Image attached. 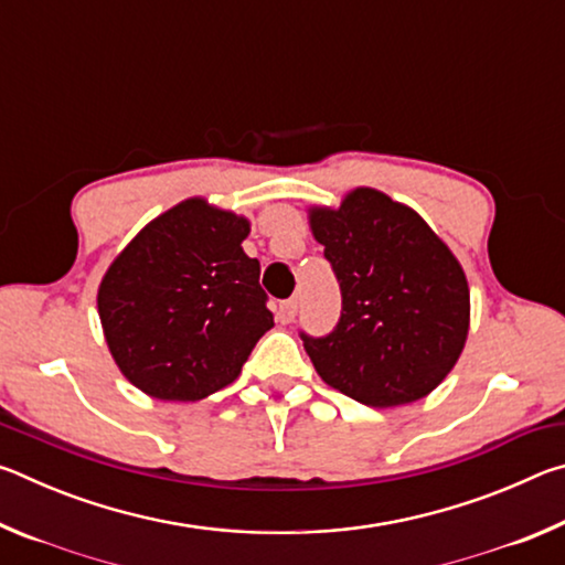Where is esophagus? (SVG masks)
Returning <instances> with one entry per match:
<instances>
[{
    "label": "esophagus",
    "mask_w": 565,
    "mask_h": 565,
    "mask_svg": "<svg viewBox=\"0 0 565 565\" xmlns=\"http://www.w3.org/2000/svg\"><path fill=\"white\" fill-rule=\"evenodd\" d=\"M296 311H299V303H296V299L279 301V306H276V319H279L281 323H291Z\"/></svg>",
    "instance_id": "esophagus-1"
}]
</instances>
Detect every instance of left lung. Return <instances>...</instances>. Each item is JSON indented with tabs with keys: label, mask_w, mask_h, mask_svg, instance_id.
<instances>
[{
	"label": "left lung",
	"mask_w": 565,
	"mask_h": 565,
	"mask_svg": "<svg viewBox=\"0 0 565 565\" xmlns=\"http://www.w3.org/2000/svg\"><path fill=\"white\" fill-rule=\"evenodd\" d=\"M309 224L341 289L333 331H301L317 374L374 408L431 394L461 356L471 317L451 248L414 209L366 186L339 209H311Z\"/></svg>",
	"instance_id": "1"
}]
</instances>
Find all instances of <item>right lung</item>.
Here are the masks:
<instances>
[{
    "label": "right lung",
    "mask_w": 565,
    "mask_h": 565,
    "mask_svg": "<svg viewBox=\"0 0 565 565\" xmlns=\"http://www.w3.org/2000/svg\"><path fill=\"white\" fill-rule=\"evenodd\" d=\"M246 236L244 216L186 199L141 228L104 274V339L151 398L199 401L228 386L274 327Z\"/></svg>",
    "instance_id": "right-lung-1"
}]
</instances>
